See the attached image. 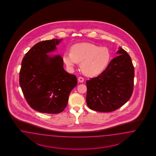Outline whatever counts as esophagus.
I'll return each mask as SVG.
<instances>
[{"label": "esophagus", "instance_id": "obj_1", "mask_svg": "<svg viewBox=\"0 0 156 156\" xmlns=\"http://www.w3.org/2000/svg\"><path fill=\"white\" fill-rule=\"evenodd\" d=\"M78 82H80V83H82V82H83V81H84V78H83V77H79L78 78Z\"/></svg>", "mask_w": 156, "mask_h": 156}]
</instances>
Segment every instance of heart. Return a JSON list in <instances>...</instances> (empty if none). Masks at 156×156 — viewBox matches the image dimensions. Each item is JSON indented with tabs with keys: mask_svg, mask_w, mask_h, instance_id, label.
I'll list each match as a JSON object with an SVG mask.
<instances>
[{
	"mask_svg": "<svg viewBox=\"0 0 156 156\" xmlns=\"http://www.w3.org/2000/svg\"><path fill=\"white\" fill-rule=\"evenodd\" d=\"M111 54L107 47H99L90 43H77L71 47V52L63 56L67 66L73 67L80 62V69L86 75L95 76L108 66Z\"/></svg>",
	"mask_w": 156,
	"mask_h": 156,
	"instance_id": "obj_1",
	"label": "heart"
}]
</instances>
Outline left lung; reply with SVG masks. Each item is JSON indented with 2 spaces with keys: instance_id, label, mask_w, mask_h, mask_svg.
I'll return each instance as SVG.
<instances>
[{
  "instance_id": "8db88e82",
  "label": "left lung",
  "mask_w": 156,
  "mask_h": 156,
  "mask_svg": "<svg viewBox=\"0 0 156 156\" xmlns=\"http://www.w3.org/2000/svg\"><path fill=\"white\" fill-rule=\"evenodd\" d=\"M115 57L99 76L86 81V103L90 109L111 112L130 98L134 86V69L130 57L119 47Z\"/></svg>"
}]
</instances>
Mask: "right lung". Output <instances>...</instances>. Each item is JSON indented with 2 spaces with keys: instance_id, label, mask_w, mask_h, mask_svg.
I'll use <instances>...</instances> for the list:
<instances>
[{
  "instance_id": "1",
  "label": "right lung",
  "mask_w": 156,
  "mask_h": 156,
  "mask_svg": "<svg viewBox=\"0 0 156 156\" xmlns=\"http://www.w3.org/2000/svg\"><path fill=\"white\" fill-rule=\"evenodd\" d=\"M62 39L44 41L25 54L19 73V84L30 106L41 113L63 111L69 96L76 85V76L63 69L61 56H50Z\"/></svg>"
}]
</instances>
